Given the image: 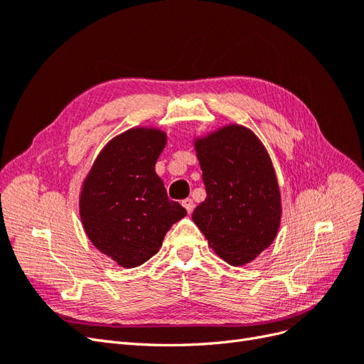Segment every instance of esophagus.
Masks as SVG:
<instances>
[{
  "mask_svg": "<svg viewBox=\"0 0 364 364\" xmlns=\"http://www.w3.org/2000/svg\"><path fill=\"white\" fill-rule=\"evenodd\" d=\"M182 206L186 209V213L191 214L193 208H194V203H193V200H191V199H183V200H182Z\"/></svg>",
  "mask_w": 364,
  "mask_h": 364,
  "instance_id": "34e87169",
  "label": "esophagus"
}]
</instances>
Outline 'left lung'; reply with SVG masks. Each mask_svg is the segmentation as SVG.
Instances as JSON below:
<instances>
[{"label": "left lung", "mask_w": 364, "mask_h": 364, "mask_svg": "<svg viewBox=\"0 0 364 364\" xmlns=\"http://www.w3.org/2000/svg\"><path fill=\"white\" fill-rule=\"evenodd\" d=\"M206 199L193 222L230 266H245L278 235L282 206L272 159L253 132L228 124L194 138Z\"/></svg>", "instance_id": "1"}]
</instances>
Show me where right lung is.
<instances>
[{"instance_id":"1","label":"right lung","mask_w":364,"mask_h":364,"mask_svg":"<svg viewBox=\"0 0 364 364\" xmlns=\"http://www.w3.org/2000/svg\"><path fill=\"white\" fill-rule=\"evenodd\" d=\"M167 144L158 127H134L98 153L82 185L79 208L91 243L118 266L132 269L150 259L168 229L186 215L167 197L155 165Z\"/></svg>"}]
</instances>
